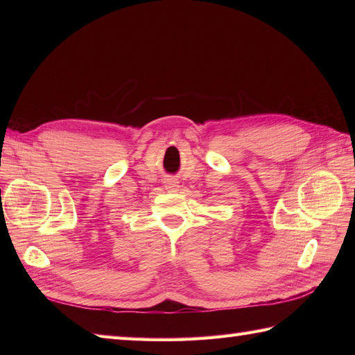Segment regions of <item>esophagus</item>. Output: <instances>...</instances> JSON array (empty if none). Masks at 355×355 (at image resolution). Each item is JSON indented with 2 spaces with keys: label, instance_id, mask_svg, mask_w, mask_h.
I'll list each match as a JSON object with an SVG mask.
<instances>
[{
  "label": "esophagus",
  "instance_id": "obj_1",
  "mask_svg": "<svg viewBox=\"0 0 355 355\" xmlns=\"http://www.w3.org/2000/svg\"><path fill=\"white\" fill-rule=\"evenodd\" d=\"M164 187H166V191H169V192H177L180 189V183L175 178H166Z\"/></svg>",
  "mask_w": 355,
  "mask_h": 355
}]
</instances>
